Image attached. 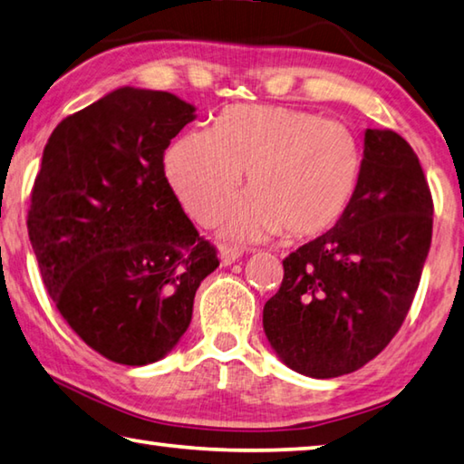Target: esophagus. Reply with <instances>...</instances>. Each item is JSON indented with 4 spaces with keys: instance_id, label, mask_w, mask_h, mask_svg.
Listing matches in <instances>:
<instances>
[{
    "instance_id": "esophagus-1",
    "label": "esophagus",
    "mask_w": 464,
    "mask_h": 464,
    "mask_svg": "<svg viewBox=\"0 0 464 464\" xmlns=\"http://www.w3.org/2000/svg\"><path fill=\"white\" fill-rule=\"evenodd\" d=\"M218 256H219V263L227 266V265H232L234 261H238V258L242 256V250L237 248V246H232V245H222V246H219Z\"/></svg>"
}]
</instances>
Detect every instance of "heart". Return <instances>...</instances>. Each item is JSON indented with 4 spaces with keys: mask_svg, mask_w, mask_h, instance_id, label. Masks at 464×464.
Returning a JSON list of instances; mask_svg holds the SVG:
<instances>
[{
    "mask_svg": "<svg viewBox=\"0 0 464 464\" xmlns=\"http://www.w3.org/2000/svg\"><path fill=\"white\" fill-rule=\"evenodd\" d=\"M219 218L226 238L263 240L285 230L312 238L336 226L362 177V150L351 128L320 113L281 105H234L211 130H189L170 144L165 173L187 214Z\"/></svg>",
    "mask_w": 464,
    "mask_h": 464,
    "instance_id": "obj_1",
    "label": "heart"
}]
</instances>
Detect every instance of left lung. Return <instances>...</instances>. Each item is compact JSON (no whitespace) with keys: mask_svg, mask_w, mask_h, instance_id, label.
I'll return each instance as SVG.
<instances>
[{"mask_svg":"<svg viewBox=\"0 0 464 464\" xmlns=\"http://www.w3.org/2000/svg\"><path fill=\"white\" fill-rule=\"evenodd\" d=\"M434 203L418 154L393 130L364 132L359 191L343 219L283 261L263 328L302 375L361 369L408 315L432 242Z\"/></svg>","mask_w":464,"mask_h":464,"instance_id":"8db88e82","label":"left lung"}]
</instances>
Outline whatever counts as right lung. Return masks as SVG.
Masks as SVG:
<instances>
[{"mask_svg": "<svg viewBox=\"0 0 464 464\" xmlns=\"http://www.w3.org/2000/svg\"><path fill=\"white\" fill-rule=\"evenodd\" d=\"M193 120L173 93L120 87L54 128L32 189L28 237L48 295L87 346L128 367L173 351L219 265L162 165Z\"/></svg>", "mask_w": 464, "mask_h": 464, "instance_id": "obj_1", "label": "right lung"}]
</instances>
